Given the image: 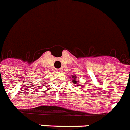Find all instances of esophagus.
I'll return each instance as SVG.
<instances>
[{
  "mask_svg": "<svg viewBox=\"0 0 130 130\" xmlns=\"http://www.w3.org/2000/svg\"><path fill=\"white\" fill-rule=\"evenodd\" d=\"M55 70L56 71H60V70H62V69L61 68H60V69H55Z\"/></svg>",
  "mask_w": 130,
  "mask_h": 130,
  "instance_id": "obj_1",
  "label": "esophagus"
}]
</instances>
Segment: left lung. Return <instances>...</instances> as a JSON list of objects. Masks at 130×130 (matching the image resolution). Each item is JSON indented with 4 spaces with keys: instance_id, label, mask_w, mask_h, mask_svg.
Segmentation results:
<instances>
[{
    "instance_id": "left-lung-1",
    "label": "left lung",
    "mask_w": 130,
    "mask_h": 130,
    "mask_svg": "<svg viewBox=\"0 0 130 130\" xmlns=\"http://www.w3.org/2000/svg\"><path fill=\"white\" fill-rule=\"evenodd\" d=\"M71 76L72 78V82L74 85H76V86H79V85H78V83H79V79H78V78L76 75H74V74L71 75Z\"/></svg>"
}]
</instances>
